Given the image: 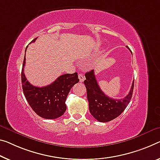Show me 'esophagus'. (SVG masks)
<instances>
[{
  "label": "esophagus",
  "instance_id": "34e87169",
  "mask_svg": "<svg viewBox=\"0 0 160 160\" xmlns=\"http://www.w3.org/2000/svg\"><path fill=\"white\" fill-rule=\"evenodd\" d=\"M78 78H79L80 82H83V81H84V79H85V77H84V76H83V74H82V73H80V74H78Z\"/></svg>",
  "mask_w": 160,
  "mask_h": 160
}]
</instances>
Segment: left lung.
<instances>
[{
	"instance_id": "1",
	"label": "left lung",
	"mask_w": 160,
	"mask_h": 160,
	"mask_svg": "<svg viewBox=\"0 0 160 160\" xmlns=\"http://www.w3.org/2000/svg\"><path fill=\"white\" fill-rule=\"evenodd\" d=\"M83 83L87 88L88 107L92 115L97 121L107 122L119 117L132 99L134 89V82L128 95L124 99H114L104 94L101 90L96 79L94 70L85 73Z\"/></svg>"
}]
</instances>
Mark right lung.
<instances>
[{
  "label": "right lung",
  "mask_w": 160,
  "mask_h": 160,
  "mask_svg": "<svg viewBox=\"0 0 160 160\" xmlns=\"http://www.w3.org/2000/svg\"><path fill=\"white\" fill-rule=\"evenodd\" d=\"M36 39L31 42H34ZM25 64L26 53L21 72L22 88L32 109L44 119H54L62 116L66 110V97L73 86L79 82L78 73H66L46 87H34L27 81L24 74Z\"/></svg>",
  "instance_id": "right-lung-1"
}]
</instances>
